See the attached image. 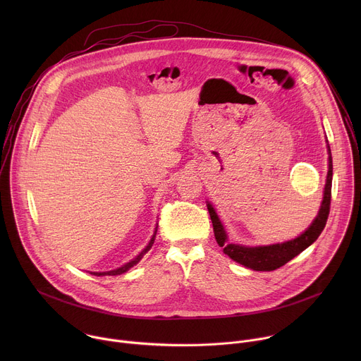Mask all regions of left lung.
<instances>
[{
    "label": "left lung",
    "instance_id": "1",
    "mask_svg": "<svg viewBox=\"0 0 361 361\" xmlns=\"http://www.w3.org/2000/svg\"><path fill=\"white\" fill-rule=\"evenodd\" d=\"M331 180H333V159L331 151L329 147V173L324 187V197L322 202V209L319 212V216L313 221V224L308 227L300 237L286 241L283 244H273V245H264V247H244L237 244H228L227 243V234L212 207V204H207V209L210 213V219L213 221V230L216 240L220 247H223V251L233 259L234 262L255 270V271H273L288 263L295 255H298L301 251H304L308 245H312L322 231L326 227L329 214H330V204H331Z\"/></svg>",
    "mask_w": 361,
    "mask_h": 361
}]
</instances>
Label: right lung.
I'll return each instance as SVG.
<instances>
[{"instance_id": "obj_1", "label": "right lung", "mask_w": 361, "mask_h": 361, "mask_svg": "<svg viewBox=\"0 0 361 361\" xmlns=\"http://www.w3.org/2000/svg\"><path fill=\"white\" fill-rule=\"evenodd\" d=\"M156 233H157V230L154 231V235L151 237V240H149V243H148V245L135 257L134 260H131L130 263H127V264H124L123 267H120V269H117V270H111V271H104V273H91V274H94V276H118V274H123V273H126L127 270H130L133 266H135L141 259H142V255L152 247V244H154V238H156Z\"/></svg>"}]
</instances>
